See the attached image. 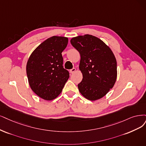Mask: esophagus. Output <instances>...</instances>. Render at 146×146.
Segmentation results:
<instances>
[{
	"label": "esophagus",
	"mask_w": 146,
	"mask_h": 146,
	"mask_svg": "<svg viewBox=\"0 0 146 146\" xmlns=\"http://www.w3.org/2000/svg\"><path fill=\"white\" fill-rule=\"evenodd\" d=\"M75 72H76V68H72V69L70 70V73H74Z\"/></svg>",
	"instance_id": "obj_1"
}]
</instances>
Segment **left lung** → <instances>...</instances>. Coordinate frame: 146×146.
I'll return each mask as SVG.
<instances>
[{
    "instance_id": "left-lung-1",
    "label": "left lung",
    "mask_w": 146,
    "mask_h": 146,
    "mask_svg": "<svg viewBox=\"0 0 146 146\" xmlns=\"http://www.w3.org/2000/svg\"><path fill=\"white\" fill-rule=\"evenodd\" d=\"M72 46L79 52V70L82 80L78 89L84 98L94 101L112 88L117 76V61L108 46L95 36L86 34L73 37Z\"/></svg>"
}]
</instances>
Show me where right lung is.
I'll return each mask as SVG.
<instances>
[{"instance_id":"obj_1","label":"right lung","mask_w":146,"mask_h":146,"mask_svg":"<svg viewBox=\"0 0 146 146\" xmlns=\"http://www.w3.org/2000/svg\"><path fill=\"white\" fill-rule=\"evenodd\" d=\"M67 37L53 36L41 42L30 55L26 73L32 90L40 98L52 100L61 94L69 73L63 68L62 51Z\"/></svg>"}]
</instances>
